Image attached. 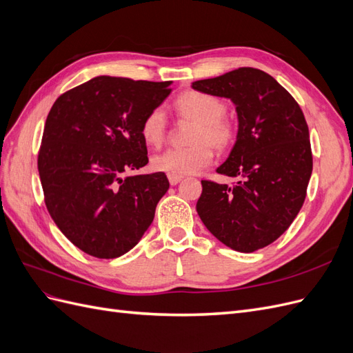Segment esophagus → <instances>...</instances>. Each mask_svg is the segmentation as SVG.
Here are the masks:
<instances>
[{
	"mask_svg": "<svg viewBox=\"0 0 353 353\" xmlns=\"http://www.w3.org/2000/svg\"><path fill=\"white\" fill-rule=\"evenodd\" d=\"M168 179L170 185H176L181 179H183V176H175V175H168Z\"/></svg>",
	"mask_w": 353,
	"mask_h": 353,
	"instance_id": "34e87169",
	"label": "esophagus"
}]
</instances>
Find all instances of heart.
<instances>
[{"mask_svg": "<svg viewBox=\"0 0 353 353\" xmlns=\"http://www.w3.org/2000/svg\"><path fill=\"white\" fill-rule=\"evenodd\" d=\"M174 108L184 119L194 122L190 141L196 143L187 148H169L156 154L152 160L153 169L168 175L185 176L197 174L212 163V145L228 148L236 138V125L223 114L225 103L212 94L188 91L175 100ZM141 137L145 144L159 147L166 137L165 113L160 109L148 112L141 123Z\"/></svg>", "mask_w": 353, "mask_h": 353, "instance_id": "1", "label": "heart"}]
</instances>
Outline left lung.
Wrapping results in <instances>:
<instances>
[{"label":"left lung","mask_w":353,"mask_h":353,"mask_svg":"<svg viewBox=\"0 0 353 353\" xmlns=\"http://www.w3.org/2000/svg\"><path fill=\"white\" fill-rule=\"evenodd\" d=\"M191 87L231 100L239 121L236 144L216 169L239 181L232 187L201 181L199 216L230 249L259 250L290 227L305 201L312 174L305 116L290 92L259 69L240 68Z\"/></svg>","instance_id":"left-lung-1"}]
</instances>
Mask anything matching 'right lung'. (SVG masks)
<instances>
[{
	"label": "right lung",
	"instance_id": "obj_1",
	"mask_svg": "<svg viewBox=\"0 0 353 353\" xmlns=\"http://www.w3.org/2000/svg\"><path fill=\"white\" fill-rule=\"evenodd\" d=\"M170 83L95 77L52 104L39 178L52 221L82 252L119 258L152 225L169 188L166 175H123L148 163L141 123L170 94Z\"/></svg>",
	"mask_w": 353,
	"mask_h": 353
}]
</instances>
